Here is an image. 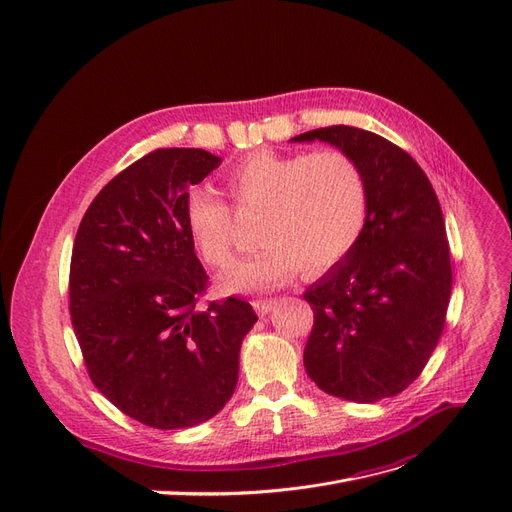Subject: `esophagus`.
I'll return each instance as SVG.
<instances>
[{"mask_svg":"<svg viewBox=\"0 0 512 512\" xmlns=\"http://www.w3.org/2000/svg\"><path fill=\"white\" fill-rule=\"evenodd\" d=\"M276 305V299H261V301H253V309L259 313V315H267Z\"/></svg>","mask_w":512,"mask_h":512,"instance_id":"1","label":"esophagus"}]
</instances>
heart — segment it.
I'll return each mask as SVG.
<instances>
[{
  "label": "heart",
  "mask_w": 512,
  "mask_h": 512,
  "mask_svg": "<svg viewBox=\"0 0 512 512\" xmlns=\"http://www.w3.org/2000/svg\"><path fill=\"white\" fill-rule=\"evenodd\" d=\"M238 209H261L263 245L220 276L226 292L270 290L294 270L328 272L355 249L369 211L367 182L357 161L338 149L280 153L257 149L226 172ZM184 226L199 255L226 267L236 251V224L228 203L211 186L186 193Z\"/></svg>",
  "instance_id": "obj_1"
}]
</instances>
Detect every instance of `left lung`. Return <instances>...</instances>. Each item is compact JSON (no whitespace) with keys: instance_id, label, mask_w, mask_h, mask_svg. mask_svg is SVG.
<instances>
[{"instance_id":"left-lung-1","label":"left lung","mask_w":512,"mask_h":512,"mask_svg":"<svg viewBox=\"0 0 512 512\" xmlns=\"http://www.w3.org/2000/svg\"><path fill=\"white\" fill-rule=\"evenodd\" d=\"M290 141H321L351 155L369 193L355 249L305 292L315 313L305 369L321 390L344 400L396 396L432 357L452 290L434 186L407 151L355 126L317 128Z\"/></svg>"}]
</instances>
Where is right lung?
<instances>
[{
  "label": "right lung",
  "mask_w": 512,
  "mask_h": 512,
  "mask_svg": "<svg viewBox=\"0 0 512 512\" xmlns=\"http://www.w3.org/2000/svg\"><path fill=\"white\" fill-rule=\"evenodd\" d=\"M222 164L205 149H157L93 199L70 261V315L97 390L128 417L184 429L218 415L257 315L226 299L197 311L207 274L184 199Z\"/></svg>",
  "instance_id": "1"
}]
</instances>
